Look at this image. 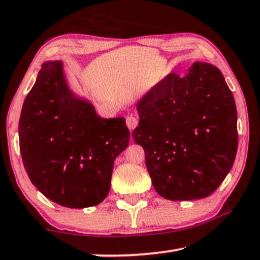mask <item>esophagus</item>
<instances>
[{
    "label": "esophagus",
    "instance_id": "esophagus-1",
    "mask_svg": "<svg viewBox=\"0 0 260 260\" xmlns=\"http://www.w3.org/2000/svg\"><path fill=\"white\" fill-rule=\"evenodd\" d=\"M126 125H127V127H128L131 131L134 129L135 127L139 125V119L136 117H134V116H127V118H126Z\"/></svg>",
    "mask_w": 260,
    "mask_h": 260
}]
</instances>
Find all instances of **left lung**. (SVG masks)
Here are the masks:
<instances>
[{
	"label": "left lung",
	"instance_id": "obj_1",
	"mask_svg": "<svg viewBox=\"0 0 260 260\" xmlns=\"http://www.w3.org/2000/svg\"><path fill=\"white\" fill-rule=\"evenodd\" d=\"M134 141L146 152L156 191L166 200L209 196L234 164L239 138L234 98L220 70L195 63L171 73L138 104Z\"/></svg>",
	"mask_w": 260,
	"mask_h": 260
}]
</instances>
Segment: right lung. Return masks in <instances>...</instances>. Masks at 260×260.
Returning <instances> with one entry per match:
<instances>
[{
    "label": "right lung",
    "mask_w": 260,
    "mask_h": 260,
    "mask_svg": "<svg viewBox=\"0 0 260 260\" xmlns=\"http://www.w3.org/2000/svg\"><path fill=\"white\" fill-rule=\"evenodd\" d=\"M129 142L121 117L103 119L65 82L61 61H47L26 96L19 148L30 181L65 208L100 204L111 186L113 161Z\"/></svg>",
    "instance_id": "1"
}]
</instances>
